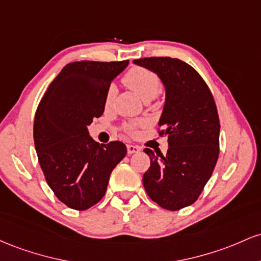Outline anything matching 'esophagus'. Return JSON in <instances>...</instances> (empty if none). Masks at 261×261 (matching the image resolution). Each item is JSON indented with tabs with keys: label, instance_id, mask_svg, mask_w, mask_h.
I'll return each instance as SVG.
<instances>
[{
	"label": "esophagus",
	"instance_id": "1",
	"mask_svg": "<svg viewBox=\"0 0 261 261\" xmlns=\"http://www.w3.org/2000/svg\"><path fill=\"white\" fill-rule=\"evenodd\" d=\"M139 150H140V146H138V145H132V144H128V145H127V151H128V154L138 153Z\"/></svg>",
	"mask_w": 261,
	"mask_h": 261
}]
</instances>
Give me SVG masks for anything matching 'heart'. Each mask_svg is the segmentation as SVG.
<instances>
[{
	"label": "heart",
	"mask_w": 261,
	"mask_h": 261,
	"mask_svg": "<svg viewBox=\"0 0 261 261\" xmlns=\"http://www.w3.org/2000/svg\"><path fill=\"white\" fill-rule=\"evenodd\" d=\"M123 83L145 102L154 99L162 90V83H160V79L158 77V75L154 74L150 70L144 69V67H133V69H130L123 77ZM116 92L117 90L113 85L108 87L106 97H105V106L107 108L112 105ZM145 123V121L128 123V124L124 125V129L129 132V133H134L137 127L144 125Z\"/></svg>",
	"instance_id": "b5f03b06"
}]
</instances>
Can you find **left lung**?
<instances>
[{"label": "left lung", "instance_id": "8db88e82", "mask_svg": "<svg viewBox=\"0 0 261 261\" xmlns=\"http://www.w3.org/2000/svg\"><path fill=\"white\" fill-rule=\"evenodd\" d=\"M158 75L165 87L159 127L168 136L166 156L150 149V168L143 176L149 197L160 207L177 211L197 200L219 154V118L215 99L200 74L172 58L133 61Z\"/></svg>", "mask_w": 261, "mask_h": 261}]
</instances>
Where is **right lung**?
Returning a JSON list of instances; mask_svg holds the SVG:
<instances>
[{"label": "right lung", "mask_w": 261, "mask_h": 261, "mask_svg": "<svg viewBox=\"0 0 261 261\" xmlns=\"http://www.w3.org/2000/svg\"><path fill=\"white\" fill-rule=\"evenodd\" d=\"M129 61H75L49 85L34 117V145L46 182L72 210L103 197L112 170L127 154L122 142L99 145L87 127L105 111L111 83Z\"/></svg>", "instance_id": "right-lung-1"}]
</instances>
